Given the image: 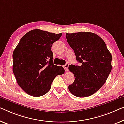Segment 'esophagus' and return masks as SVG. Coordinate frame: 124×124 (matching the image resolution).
I'll use <instances>...</instances> for the list:
<instances>
[{"label":"esophagus","mask_w":124,"mask_h":124,"mask_svg":"<svg viewBox=\"0 0 124 124\" xmlns=\"http://www.w3.org/2000/svg\"><path fill=\"white\" fill-rule=\"evenodd\" d=\"M68 66H69V64L68 63H66L65 65L63 66V68H64V70H65L66 71H68Z\"/></svg>","instance_id":"esophagus-1"}]
</instances>
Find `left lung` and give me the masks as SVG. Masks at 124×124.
<instances>
[{"label":"left lung","mask_w":124,"mask_h":124,"mask_svg":"<svg viewBox=\"0 0 124 124\" xmlns=\"http://www.w3.org/2000/svg\"><path fill=\"white\" fill-rule=\"evenodd\" d=\"M66 36L76 60L81 63L68 67L75 76L68 90L75 96H90L102 86L111 71V54L102 39L95 33L81 32L66 33Z\"/></svg>","instance_id":"obj_1"}]
</instances>
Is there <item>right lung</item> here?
Returning <instances> with one entry per match:
<instances>
[{
	"instance_id": "obj_1",
	"label": "right lung",
	"mask_w": 124,
	"mask_h": 124,
	"mask_svg": "<svg viewBox=\"0 0 124 124\" xmlns=\"http://www.w3.org/2000/svg\"><path fill=\"white\" fill-rule=\"evenodd\" d=\"M62 34L33 29L21 39L14 50L13 72L18 84L28 95H45L55 77L64 73L62 66L53 64L51 51Z\"/></svg>"
}]
</instances>
